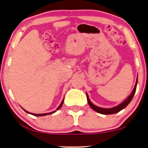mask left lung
<instances>
[{
  "mask_svg": "<svg viewBox=\"0 0 148 148\" xmlns=\"http://www.w3.org/2000/svg\"><path fill=\"white\" fill-rule=\"evenodd\" d=\"M137 82H138V78H137V79H136V82L135 86H134V89H133L132 92H131V94L130 95V96H129L128 97H127V99H125L124 101L122 102L121 103H120L119 105L116 106H115V107L111 108H100V107L94 105L93 103H92V102L90 101V99H89V98H88V95L86 94L87 100H88V104L90 106L91 108L92 109V110H94L95 111H96V112L100 113V114H114V113H116V112H119V111H121V110H123V108H125L129 104V103H130V102L132 101L133 97H134V93H135V92H136V85H137Z\"/></svg>",
  "mask_w": 148,
  "mask_h": 148,
  "instance_id": "8db88e82",
  "label": "left lung"
}]
</instances>
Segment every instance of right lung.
Returning <instances> with one entry per match:
<instances>
[{
    "label": "right lung",
    "mask_w": 148,
    "mask_h": 148,
    "mask_svg": "<svg viewBox=\"0 0 148 148\" xmlns=\"http://www.w3.org/2000/svg\"><path fill=\"white\" fill-rule=\"evenodd\" d=\"M63 102H64V100L62 101V103H60V105L59 106V107L57 109H56V110H59V109L60 108H61V106H62V104H63ZM25 111V112H27V113H29V114H33V115H34V116H45V115H47V114H53V113H54L55 112H56V110H55V111H53V112H49V113H43V114H34V113H30V112H27V110H25V109H23Z\"/></svg>",
    "instance_id": "add662e5"
}]
</instances>
